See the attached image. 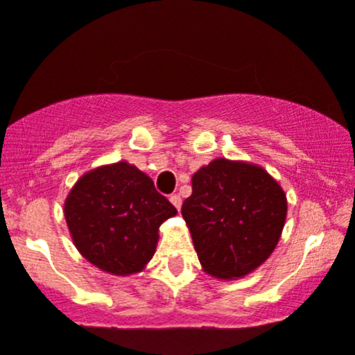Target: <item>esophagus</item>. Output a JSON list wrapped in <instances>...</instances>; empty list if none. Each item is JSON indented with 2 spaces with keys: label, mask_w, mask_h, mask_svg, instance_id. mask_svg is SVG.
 Masks as SVG:
<instances>
[{
  "label": "esophagus",
  "mask_w": 355,
  "mask_h": 355,
  "mask_svg": "<svg viewBox=\"0 0 355 355\" xmlns=\"http://www.w3.org/2000/svg\"><path fill=\"white\" fill-rule=\"evenodd\" d=\"M168 200L172 202V205H174L175 209H178V211H180L181 209V204H183V200H181V197L178 193H174V195H171V198H168Z\"/></svg>",
  "instance_id": "obj_1"
}]
</instances>
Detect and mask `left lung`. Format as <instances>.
Segmentation results:
<instances>
[{
  "label": "left lung",
  "instance_id": "left-lung-1",
  "mask_svg": "<svg viewBox=\"0 0 355 355\" xmlns=\"http://www.w3.org/2000/svg\"><path fill=\"white\" fill-rule=\"evenodd\" d=\"M183 214L205 273L235 281L268 259L281 239L288 200L265 168L216 158L191 178Z\"/></svg>",
  "mask_w": 355,
  "mask_h": 355
}]
</instances>
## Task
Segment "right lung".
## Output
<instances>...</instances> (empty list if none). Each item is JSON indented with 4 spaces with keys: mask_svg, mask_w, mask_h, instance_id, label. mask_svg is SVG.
Listing matches in <instances>:
<instances>
[{
    "mask_svg": "<svg viewBox=\"0 0 355 355\" xmlns=\"http://www.w3.org/2000/svg\"><path fill=\"white\" fill-rule=\"evenodd\" d=\"M175 214L153 181L127 162L83 174L64 204L76 249L113 275L141 272L157 251L160 225Z\"/></svg>",
    "mask_w": 355,
    "mask_h": 355,
    "instance_id": "add662e5",
    "label": "right lung"
}]
</instances>
